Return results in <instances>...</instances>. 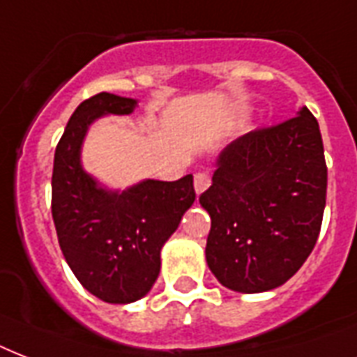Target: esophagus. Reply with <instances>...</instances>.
<instances>
[{"label":"esophagus","mask_w":357,"mask_h":357,"mask_svg":"<svg viewBox=\"0 0 357 357\" xmlns=\"http://www.w3.org/2000/svg\"><path fill=\"white\" fill-rule=\"evenodd\" d=\"M210 186V175L208 173H197L195 178H193V188H195V193L201 195V193Z\"/></svg>","instance_id":"34e87169"}]
</instances>
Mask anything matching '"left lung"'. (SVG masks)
<instances>
[{
    "label": "left lung",
    "instance_id": "1",
    "mask_svg": "<svg viewBox=\"0 0 357 357\" xmlns=\"http://www.w3.org/2000/svg\"><path fill=\"white\" fill-rule=\"evenodd\" d=\"M326 186L322 135L305 106L229 143L199 197L212 220L204 250L210 272L244 294L287 283L317 244Z\"/></svg>",
    "mask_w": 357,
    "mask_h": 357
}]
</instances>
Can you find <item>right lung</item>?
<instances>
[{
  "mask_svg": "<svg viewBox=\"0 0 357 357\" xmlns=\"http://www.w3.org/2000/svg\"><path fill=\"white\" fill-rule=\"evenodd\" d=\"M137 100L98 93L76 107L55 149L52 216L66 264L93 296L132 303L158 279L162 248L195 201L193 176L112 190L87 173L82 149L91 124L130 115Z\"/></svg>",
  "mask_w": 357,
  "mask_h": 357,
  "instance_id": "obj_1",
  "label": "right lung"
}]
</instances>
